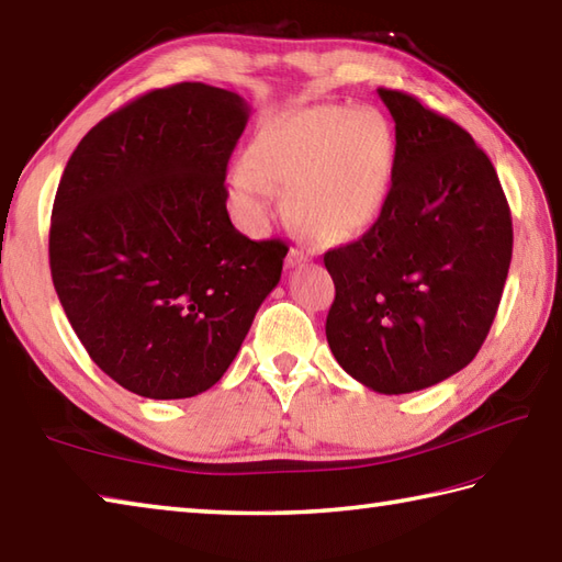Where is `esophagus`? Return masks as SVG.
Instances as JSON below:
<instances>
[{
  "label": "esophagus",
  "instance_id": "esophagus-1",
  "mask_svg": "<svg viewBox=\"0 0 562 562\" xmlns=\"http://www.w3.org/2000/svg\"><path fill=\"white\" fill-rule=\"evenodd\" d=\"M304 262H310V252H306L304 248H290V252H288V268L304 266Z\"/></svg>",
  "mask_w": 562,
  "mask_h": 562
}]
</instances>
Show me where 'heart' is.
Segmentation results:
<instances>
[{"label":"heart","instance_id":"b5f03b06","mask_svg":"<svg viewBox=\"0 0 562 562\" xmlns=\"http://www.w3.org/2000/svg\"><path fill=\"white\" fill-rule=\"evenodd\" d=\"M248 162L228 178L231 200L252 222L268 216L270 184L288 192L292 224L316 244L366 236L390 204L397 134L378 109L312 106L262 126Z\"/></svg>","mask_w":562,"mask_h":562}]
</instances>
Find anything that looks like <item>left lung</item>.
I'll list each match as a JSON object with an SVG mask.
<instances>
[{
	"mask_svg": "<svg viewBox=\"0 0 562 562\" xmlns=\"http://www.w3.org/2000/svg\"><path fill=\"white\" fill-rule=\"evenodd\" d=\"M394 119L397 172L375 228L324 252L336 284L331 353L380 394L456 375L497 316L512 262V212L494 165L465 128L419 99L378 90Z\"/></svg>",
	"mask_w": 562,
	"mask_h": 562,
	"instance_id": "8db88e82",
	"label": "left lung"
}]
</instances>
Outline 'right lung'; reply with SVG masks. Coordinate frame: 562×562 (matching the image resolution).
Returning a JSON list of instances; mask_svg holds the SVG:
<instances>
[{
  "label": "right lung",
  "mask_w": 562,
  "mask_h": 562,
  "mask_svg": "<svg viewBox=\"0 0 562 562\" xmlns=\"http://www.w3.org/2000/svg\"><path fill=\"white\" fill-rule=\"evenodd\" d=\"M244 97L204 82L153 90L77 143L55 192L50 274L99 370L148 400L224 378L288 246L250 240L226 212Z\"/></svg>",
  "instance_id": "obj_1"
}]
</instances>
